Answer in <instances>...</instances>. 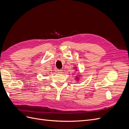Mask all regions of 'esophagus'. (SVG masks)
<instances>
[{
	"label": "esophagus",
	"instance_id": "1",
	"mask_svg": "<svg viewBox=\"0 0 129 129\" xmlns=\"http://www.w3.org/2000/svg\"><path fill=\"white\" fill-rule=\"evenodd\" d=\"M57 72H58V73H59V74H61V73H63V71H62V70L59 69V70H58V71H57Z\"/></svg>",
	"mask_w": 129,
	"mask_h": 129
}]
</instances>
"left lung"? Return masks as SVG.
Returning <instances> with one entry per match:
<instances>
[{"label": "left lung", "instance_id": "8db88e82", "mask_svg": "<svg viewBox=\"0 0 129 129\" xmlns=\"http://www.w3.org/2000/svg\"><path fill=\"white\" fill-rule=\"evenodd\" d=\"M74 69L75 70V72H76L78 70H77V67H76V66H74ZM74 74H75V80L76 81V82H79V81H81L82 80V79H83V78H81V77H82L83 75H79V74H76V73H74Z\"/></svg>", "mask_w": 129, "mask_h": 129}]
</instances>
